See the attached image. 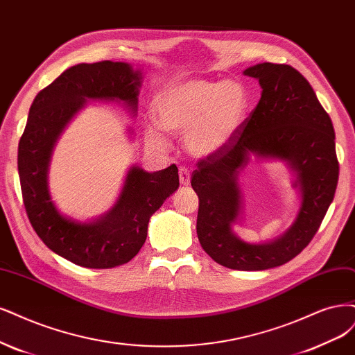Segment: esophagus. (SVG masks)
<instances>
[{"label": "esophagus", "mask_w": 355, "mask_h": 355, "mask_svg": "<svg viewBox=\"0 0 355 355\" xmlns=\"http://www.w3.org/2000/svg\"><path fill=\"white\" fill-rule=\"evenodd\" d=\"M179 180H180V185L183 187H188L191 183V173L189 170L185 167H180L179 168Z\"/></svg>", "instance_id": "34e87169"}]
</instances>
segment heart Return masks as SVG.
Listing matches in <instances>:
<instances>
[{"mask_svg":"<svg viewBox=\"0 0 355 355\" xmlns=\"http://www.w3.org/2000/svg\"><path fill=\"white\" fill-rule=\"evenodd\" d=\"M247 108V91L232 80L175 83L158 92L153 103L158 128L173 135L185 133L188 153L198 158L225 148L241 128ZM146 138L154 145H164L155 128L146 129Z\"/></svg>","mask_w":355,"mask_h":355,"instance_id":"b5f03b06","label":"heart"}]
</instances>
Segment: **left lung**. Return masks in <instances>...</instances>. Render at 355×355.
Masks as SVG:
<instances>
[{
    "instance_id": "1",
    "label": "left lung",
    "mask_w": 355,
    "mask_h": 355,
    "mask_svg": "<svg viewBox=\"0 0 355 355\" xmlns=\"http://www.w3.org/2000/svg\"><path fill=\"white\" fill-rule=\"evenodd\" d=\"M243 75L259 80L261 98L225 148L198 163L191 185L200 200L197 235L204 251L227 268L255 272L282 266L309 245L334 201L339 164L332 120L298 70L260 63ZM251 155L284 161L300 195L293 225L260 244L233 230L241 214L239 175Z\"/></svg>"
}]
</instances>
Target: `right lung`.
<instances>
[{
  "instance_id": "add662e5",
  "label": "right lung",
  "mask_w": 355,
  "mask_h": 355,
  "mask_svg": "<svg viewBox=\"0 0 355 355\" xmlns=\"http://www.w3.org/2000/svg\"><path fill=\"white\" fill-rule=\"evenodd\" d=\"M142 76V69L121 61L67 69L35 96L19 142V178L32 227L53 252L82 267L130 261L144 245L151 216L179 188L175 164L158 172L133 164L112 209L88 222L60 213L50 193L53 151L70 121L89 101L119 103L135 117Z\"/></svg>"
}]
</instances>
